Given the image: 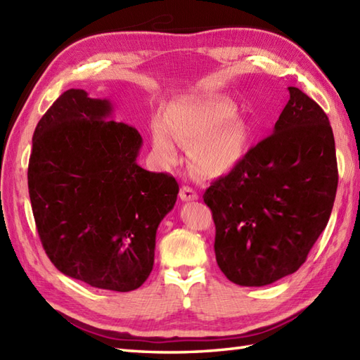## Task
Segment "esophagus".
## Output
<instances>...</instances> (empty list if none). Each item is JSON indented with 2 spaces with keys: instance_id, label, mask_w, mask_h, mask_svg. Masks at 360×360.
Returning <instances> with one entry per match:
<instances>
[{
  "instance_id": "esophagus-1",
  "label": "esophagus",
  "mask_w": 360,
  "mask_h": 360,
  "mask_svg": "<svg viewBox=\"0 0 360 360\" xmlns=\"http://www.w3.org/2000/svg\"><path fill=\"white\" fill-rule=\"evenodd\" d=\"M179 198H181V201H186V202H190V201H196L198 198V193L195 192V190L192 188V187H187V186H184L181 188V192H179Z\"/></svg>"
}]
</instances>
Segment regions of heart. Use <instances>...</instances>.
<instances>
[{
  "label": "heart",
  "instance_id": "heart-1",
  "mask_svg": "<svg viewBox=\"0 0 360 360\" xmlns=\"http://www.w3.org/2000/svg\"><path fill=\"white\" fill-rule=\"evenodd\" d=\"M236 105L224 97L168 105L164 119L150 127L153 158L162 167L178 162V141L186 142L190 164L205 178L233 172L250 150L252 129Z\"/></svg>",
  "mask_w": 360,
  "mask_h": 360
}]
</instances>
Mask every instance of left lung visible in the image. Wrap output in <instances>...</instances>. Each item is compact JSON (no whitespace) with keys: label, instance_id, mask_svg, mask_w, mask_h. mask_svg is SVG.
I'll list each match as a JSON object with an SVG mask.
<instances>
[{"label":"left lung","instance_id":"left-lung-1","mask_svg":"<svg viewBox=\"0 0 360 360\" xmlns=\"http://www.w3.org/2000/svg\"><path fill=\"white\" fill-rule=\"evenodd\" d=\"M274 133L205 190L219 269L235 285L266 286L294 274L325 231L338 190L325 111L289 86Z\"/></svg>","mask_w":360,"mask_h":360}]
</instances>
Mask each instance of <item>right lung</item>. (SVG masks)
<instances>
[{"instance_id": "1", "label": "right lung", "mask_w": 360, "mask_h": 360, "mask_svg": "<svg viewBox=\"0 0 360 360\" xmlns=\"http://www.w3.org/2000/svg\"><path fill=\"white\" fill-rule=\"evenodd\" d=\"M112 112L108 98L65 91L34 131L27 186L52 264L93 288L128 292L148 278L158 227L179 186L137 164L142 137Z\"/></svg>"}]
</instances>
